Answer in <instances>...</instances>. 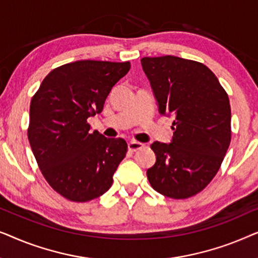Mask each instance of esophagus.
<instances>
[{
  "instance_id": "34e87169",
  "label": "esophagus",
  "mask_w": 258,
  "mask_h": 258,
  "mask_svg": "<svg viewBox=\"0 0 258 258\" xmlns=\"http://www.w3.org/2000/svg\"><path fill=\"white\" fill-rule=\"evenodd\" d=\"M144 147L143 143L141 142H136V141H132V142L128 143V149L129 151H136V150H140L142 149Z\"/></svg>"
}]
</instances>
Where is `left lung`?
Here are the masks:
<instances>
[{"label": "left lung", "mask_w": 258, "mask_h": 258, "mask_svg": "<svg viewBox=\"0 0 258 258\" xmlns=\"http://www.w3.org/2000/svg\"><path fill=\"white\" fill-rule=\"evenodd\" d=\"M160 114L172 116L170 143L154 142L150 184L170 199L202 191L217 174L231 140L229 97L202 63L167 55L141 58Z\"/></svg>", "instance_id": "8db88e82"}]
</instances>
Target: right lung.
<instances>
[{
	"mask_svg": "<svg viewBox=\"0 0 258 258\" xmlns=\"http://www.w3.org/2000/svg\"><path fill=\"white\" fill-rule=\"evenodd\" d=\"M129 62L83 59L51 70L31 98L28 140L44 178L59 195L87 202L108 191L125 157L123 139L91 132L87 119L103 110Z\"/></svg>",
	"mask_w": 258,
	"mask_h": 258,
	"instance_id": "add662e5",
	"label": "right lung"
}]
</instances>
